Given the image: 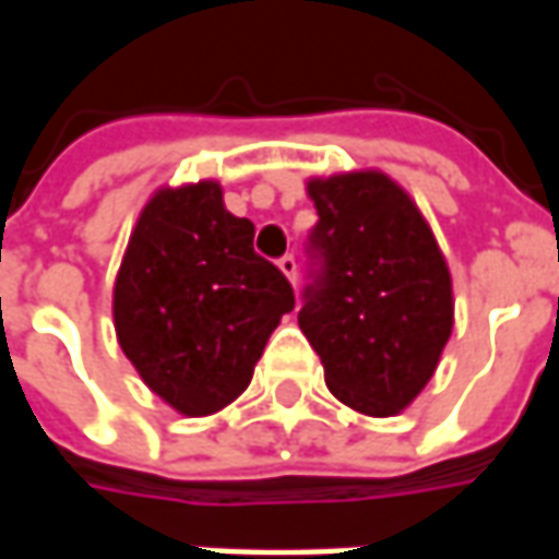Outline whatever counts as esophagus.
Returning <instances> with one entry per match:
<instances>
[{
  "mask_svg": "<svg viewBox=\"0 0 559 559\" xmlns=\"http://www.w3.org/2000/svg\"><path fill=\"white\" fill-rule=\"evenodd\" d=\"M278 269L284 272V275H287V278L293 281V284H296V275H299V263H296V257H293V254L281 257Z\"/></svg>",
  "mask_w": 559,
  "mask_h": 559,
  "instance_id": "obj_1",
  "label": "esophagus"
}]
</instances>
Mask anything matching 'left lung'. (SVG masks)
Returning <instances> with one entry per match:
<instances>
[{"label":"left lung","mask_w":559,"mask_h":559,"mask_svg":"<svg viewBox=\"0 0 559 559\" xmlns=\"http://www.w3.org/2000/svg\"><path fill=\"white\" fill-rule=\"evenodd\" d=\"M308 284L299 326L347 407L395 416L452 335V281L413 200L383 173L308 182Z\"/></svg>","instance_id":"1"}]
</instances>
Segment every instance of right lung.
<instances>
[{
	"mask_svg": "<svg viewBox=\"0 0 559 559\" xmlns=\"http://www.w3.org/2000/svg\"><path fill=\"white\" fill-rule=\"evenodd\" d=\"M296 296L215 182L158 191L116 275L114 320L146 386L185 416L239 399Z\"/></svg>",
	"mask_w": 559,
	"mask_h": 559,
	"instance_id": "add662e5",
	"label": "right lung"
}]
</instances>
